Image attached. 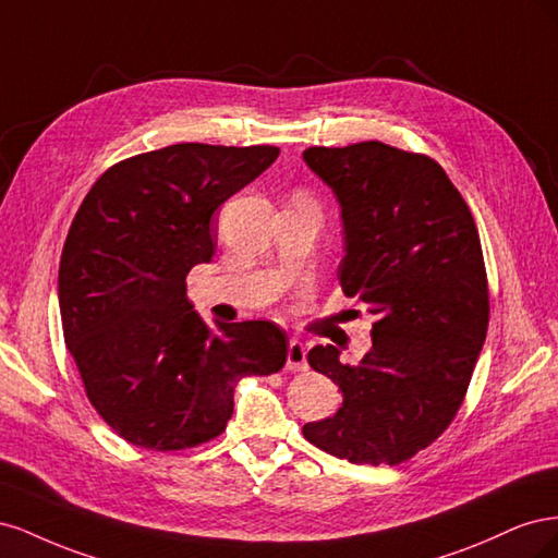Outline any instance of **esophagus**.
<instances>
[{
	"instance_id": "obj_1",
	"label": "esophagus",
	"mask_w": 558,
	"mask_h": 558,
	"mask_svg": "<svg viewBox=\"0 0 558 558\" xmlns=\"http://www.w3.org/2000/svg\"><path fill=\"white\" fill-rule=\"evenodd\" d=\"M286 367H289L291 373H302V369H307V347L302 344L300 340L289 342V356H286Z\"/></svg>"
}]
</instances>
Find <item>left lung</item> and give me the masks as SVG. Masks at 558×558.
I'll use <instances>...</instances> for the list:
<instances>
[{"label":"left lung","mask_w":558,"mask_h":558,"mask_svg":"<svg viewBox=\"0 0 558 558\" xmlns=\"http://www.w3.org/2000/svg\"><path fill=\"white\" fill-rule=\"evenodd\" d=\"M342 207L347 298L375 316L359 365L340 349L307 353L342 391L332 416L302 435L337 459L398 465L433 445L463 404L488 328L480 232L433 158L381 142L302 154Z\"/></svg>","instance_id":"left-lung-1"}]
</instances>
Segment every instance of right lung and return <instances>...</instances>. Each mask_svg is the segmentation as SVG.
<instances>
[{"label":"right lung","instance_id":"obj_1","mask_svg":"<svg viewBox=\"0 0 558 558\" xmlns=\"http://www.w3.org/2000/svg\"><path fill=\"white\" fill-rule=\"evenodd\" d=\"M277 156L265 144H174L116 162L83 197L60 258L62 332L90 404L130 445L214 440L238 381L283 367L281 328H209L185 295L191 267L214 256V211Z\"/></svg>","mask_w":558,"mask_h":558}]
</instances>
